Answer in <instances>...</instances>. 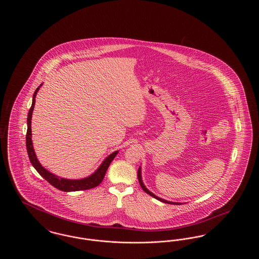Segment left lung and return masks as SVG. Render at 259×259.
Returning <instances> with one entry per match:
<instances>
[{
    "label": "left lung",
    "mask_w": 259,
    "mask_h": 259,
    "mask_svg": "<svg viewBox=\"0 0 259 259\" xmlns=\"http://www.w3.org/2000/svg\"><path fill=\"white\" fill-rule=\"evenodd\" d=\"M142 170H141V167L139 168V170H138V180H139V183H140V185L142 186V188H143V190L146 192V193H148L149 194L150 196H152L153 198H155V199H157V200H159L161 202H163V203H167V204H178V205H180V204H182V203H176V202H170V201H167V200H164V199H162V198H159L158 196H156V195H154L152 192H150L149 190H148V188L145 186L144 185V183H143V180H142Z\"/></svg>",
    "instance_id": "left-lung-1"
}]
</instances>
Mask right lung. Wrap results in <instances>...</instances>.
Wrapping results in <instances>:
<instances>
[{
	"mask_svg": "<svg viewBox=\"0 0 259 259\" xmlns=\"http://www.w3.org/2000/svg\"><path fill=\"white\" fill-rule=\"evenodd\" d=\"M39 87H37L33 95V101H32V106L28 112V117H27V134H26V148H27V152H28V156L29 159L31 161L32 165L34 166V168L37 170V172L46 180L50 183V185H53L54 187H56L57 189L65 191V192H69V191H79V190H87L90 188H94L96 186H98L102 181L104 180V177L106 175V172L111 164V161L113 160V158L116 156V154L118 153V150L112 152L110 154L105 160L103 161V163L99 166L98 169L93 172L91 176L84 178V179H80V180H68V179H63L59 178L55 175H53L52 172L48 171L46 168H44L40 163L38 162L37 158V155L35 153V150L33 148V143H32V129H31V119H32V114L34 111V107H35V102H36V95H37V91L39 89Z\"/></svg>",
	"mask_w": 259,
	"mask_h": 259,
	"instance_id": "obj_1",
	"label": "right lung"
}]
</instances>
